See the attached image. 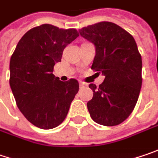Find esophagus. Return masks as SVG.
<instances>
[{"mask_svg": "<svg viewBox=\"0 0 158 158\" xmlns=\"http://www.w3.org/2000/svg\"><path fill=\"white\" fill-rule=\"evenodd\" d=\"M79 83H80V86H82V87H83V86H86V85H87L86 83H83V82H80Z\"/></svg>", "mask_w": 158, "mask_h": 158, "instance_id": "obj_1", "label": "esophagus"}]
</instances>
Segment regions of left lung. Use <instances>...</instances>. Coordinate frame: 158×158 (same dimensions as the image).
<instances>
[{
  "label": "left lung",
  "mask_w": 158,
  "mask_h": 158,
  "mask_svg": "<svg viewBox=\"0 0 158 158\" xmlns=\"http://www.w3.org/2000/svg\"><path fill=\"white\" fill-rule=\"evenodd\" d=\"M80 35L95 45L91 69L105 75L97 87L91 83L92 99L87 107L94 122L114 126L123 123L137 103L142 83V60L132 35L112 22L83 27Z\"/></svg>",
  "instance_id": "1"
}]
</instances>
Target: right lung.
Returning a JSON list of instances; mask_svg holds the SVG:
<instances>
[{
	"label": "right lung",
	"mask_w": 158,
	"mask_h": 158,
	"mask_svg": "<svg viewBox=\"0 0 158 158\" xmlns=\"http://www.w3.org/2000/svg\"><path fill=\"white\" fill-rule=\"evenodd\" d=\"M78 36L75 28L44 24L27 31L12 54V93L21 113L36 127L48 130L59 126L79 91L77 80L61 82L52 74L64 49Z\"/></svg>",
	"instance_id": "add662e5"
}]
</instances>
